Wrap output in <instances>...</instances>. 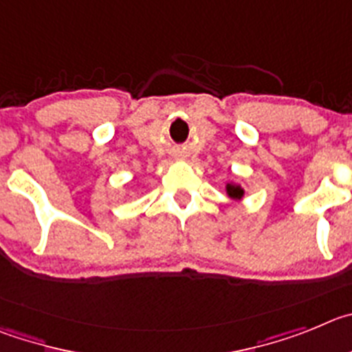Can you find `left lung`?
Segmentation results:
<instances>
[{
    "label": "left lung",
    "mask_w": 352,
    "mask_h": 352,
    "mask_svg": "<svg viewBox=\"0 0 352 352\" xmlns=\"http://www.w3.org/2000/svg\"><path fill=\"white\" fill-rule=\"evenodd\" d=\"M224 189H226L228 198L233 199V201H240V199L245 196V189H243L242 184H239V182H228L226 188Z\"/></svg>",
    "instance_id": "1"
}]
</instances>
